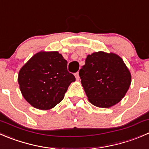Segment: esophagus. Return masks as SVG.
Masks as SVG:
<instances>
[{"mask_svg": "<svg viewBox=\"0 0 149 149\" xmlns=\"http://www.w3.org/2000/svg\"><path fill=\"white\" fill-rule=\"evenodd\" d=\"M75 76H76V80H79V79H80V77H79V72H77V73H75Z\"/></svg>", "mask_w": 149, "mask_h": 149, "instance_id": "34e87169", "label": "esophagus"}]
</instances>
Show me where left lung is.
<instances>
[{
	"instance_id": "8db88e82",
	"label": "left lung",
	"mask_w": 149,
	"mask_h": 149,
	"mask_svg": "<svg viewBox=\"0 0 149 149\" xmlns=\"http://www.w3.org/2000/svg\"><path fill=\"white\" fill-rule=\"evenodd\" d=\"M79 76L89 102L100 108L118 103L131 84V74L122 59L103 52L87 56Z\"/></svg>"
}]
</instances>
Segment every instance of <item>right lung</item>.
Instances as JSON below:
<instances>
[{
  "label": "right lung",
  "instance_id": "1",
  "mask_svg": "<svg viewBox=\"0 0 149 149\" xmlns=\"http://www.w3.org/2000/svg\"><path fill=\"white\" fill-rule=\"evenodd\" d=\"M68 62L57 52L37 53L20 69L18 83L24 99L41 110L61 102L71 82L76 81L67 69Z\"/></svg>",
  "mask_w": 149,
  "mask_h": 149
}]
</instances>
